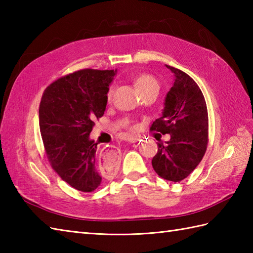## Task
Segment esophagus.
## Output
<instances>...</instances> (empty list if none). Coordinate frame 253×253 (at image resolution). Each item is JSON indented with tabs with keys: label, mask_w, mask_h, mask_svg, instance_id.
I'll return each mask as SVG.
<instances>
[{
	"label": "esophagus",
	"mask_w": 253,
	"mask_h": 253,
	"mask_svg": "<svg viewBox=\"0 0 253 253\" xmlns=\"http://www.w3.org/2000/svg\"><path fill=\"white\" fill-rule=\"evenodd\" d=\"M138 140H139L138 137H130V138L127 139V141L130 142V143H135V142H137Z\"/></svg>",
	"instance_id": "34e87169"
}]
</instances>
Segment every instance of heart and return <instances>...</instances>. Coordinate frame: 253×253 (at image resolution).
I'll list each match as a JSON object with an SVG mask.
<instances>
[{"instance_id": "heart-1", "label": "heart", "mask_w": 253, "mask_h": 253, "mask_svg": "<svg viewBox=\"0 0 253 253\" xmlns=\"http://www.w3.org/2000/svg\"><path fill=\"white\" fill-rule=\"evenodd\" d=\"M135 84L140 93L144 92V91L154 89V88L159 89V84L157 80H155L152 76H149V75H141V76L137 77L135 80ZM114 91H115V87L112 84L109 88V90H107V94H106V98L109 101L112 100L113 94H114Z\"/></svg>"}]
</instances>
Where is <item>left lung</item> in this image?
Wrapping results in <instances>:
<instances>
[{"label":"left lung","instance_id":"8db88e82","mask_svg":"<svg viewBox=\"0 0 253 253\" xmlns=\"http://www.w3.org/2000/svg\"><path fill=\"white\" fill-rule=\"evenodd\" d=\"M165 66L174 74V83L166 93L162 116L153 122L151 129L169 133L170 139L158 144L152 166L162 178L180 181L197 168L206 153L208 110L195 80L178 68Z\"/></svg>","mask_w":253,"mask_h":253}]
</instances>
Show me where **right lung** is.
Returning a JSON list of instances; mask_svg holds the SVG:
<instances>
[{"mask_svg":"<svg viewBox=\"0 0 253 253\" xmlns=\"http://www.w3.org/2000/svg\"><path fill=\"white\" fill-rule=\"evenodd\" d=\"M116 74L117 69H83L51 84L42 95L39 126L46 157L61 178L79 191H93L102 181L90 132L104 114Z\"/></svg>","mask_w":253,"mask_h":253,"instance_id":"obj_1","label":"right lung"}]
</instances>
